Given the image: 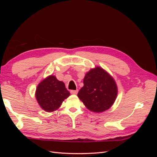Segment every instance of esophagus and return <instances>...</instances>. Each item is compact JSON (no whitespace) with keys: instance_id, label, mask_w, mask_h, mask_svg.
Wrapping results in <instances>:
<instances>
[{"instance_id":"esophagus-1","label":"esophagus","mask_w":157,"mask_h":157,"mask_svg":"<svg viewBox=\"0 0 157 157\" xmlns=\"http://www.w3.org/2000/svg\"><path fill=\"white\" fill-rule=\"evenodd\" d=\"M77 93H78V90H71V94L76 95V94H77Z\"/></svg>"}]
</instances>
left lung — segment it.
<instances>
[{"mask_svg": "<svg viewBox=\"0 0 157 157\" xmlns=\"http://www.w3.org/2000/svg\"><path fill=\"white\" fill-rule=\"evenodd\" d=\"M83 82L84 86L77 96L90 111L104 112L115 103L118 94L116 82L101 67L90 69L85 75Z\"/></svg>", "mask_w": 157, "mask_h": 157, "instance_id": "left-lung-1", "label": "left lung"}]
</instances>
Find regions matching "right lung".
Returning a JSON list of instances; mask_svg holds the SVG:
<instances>
[{
	"mask_svg": "<svg viewBox=\"0 0 157 157\" xmlns=\"http://www.w3.org/2000/svg\"><path fill=\"white\" fill-rule=\"evenodd\" d=\"M70 96L65 84L56 76L49 75L38 84L35 98L40 107L46 112L58 110L65 99Z\"/></svg>",
	"mask_w": 157,
	"mask_h": 157,
	"instance_id": "obj_1",
	"label": "right lung"
}]
</instances>
